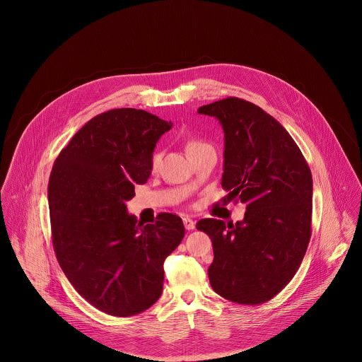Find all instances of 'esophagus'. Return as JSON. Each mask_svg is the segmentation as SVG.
Returning a JSON list of instances; mask_svg holds the SVG:
<instances>
[{
	"mask_svg": "<svg viewBox=\"0 0 362 362\" xmlns=\"http://www.w3.org/2000/svg\"><path fill=\"white\" fill-rule=\"evenodd\" d=\"M182 221H184V226H185V228H187V230H194V228H195V221H194L192 218H189V217H184V218H182Z\"/></svg>",
	"mask_w": 362,
	"mask_h": 362,
	"instance_id": "1",
	"label": "esophagus"
}]
</instances>
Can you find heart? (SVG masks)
Wrapping results in <instances>:
<instances>
[{"instance_id": "1", "label": "heart", "mask_w": 362, "mask_h": 362, "mask_svg": "<svg viewBox=\"0 0 362 362\" xmlns=\"http://www.w3.org/2000/svg\"><path fill=\"white\" fill-rule=\"evenodd\" d=\"M209 144L205 142V141H202V139H198V138H192V139H189L188 142H187V152H188V155H191V153H194L195 151H198V149H201V148H204V146H207ZM160 161H161V155H160V152H155L152 157H151V168L156 171L157 168H158V165H160Z\"/></svg>"}]
</instances>
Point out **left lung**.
<instances>
[{
	"label": "left lung",
	"mask_w": 362,
	"mask_h": 362,
	"mask_svg": "<svg viewBox=\"0 0 362 362\" xmlns=\"http://www.w3.org/2000/svg\"><path fill=\"white\" fill-rule=\"evenodd\" d=\"M224 131L221 185L247 205L243 221L202 218L211 240V288L223 298L259 305L297 273L310 240L312 174L300 148L272 115L238 98L202 105Z\"/></svg>",
	"instance_id": "left-lung-1"
}]
</instances>
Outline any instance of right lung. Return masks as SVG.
<instances>
[{"mask_svg": "<svg viewBox=\"0 0 362 362\" xmlns=\"http://www.w3.org/2000/svg\"><path fill=\"white\" fill-rule=\"evenodd\" d=\"M173 127L136 108L86 122L61 151L49 180L52 247L74 288L95 308L134 316L163 291V263L182 241V220L160 213L136 224L125 202L151 175L158 138Z\"/></svg>", "mask_w": 362, "mask_h": 362, "instance_id": "right-lung-1", "label": "right lung"}]
</instances>
